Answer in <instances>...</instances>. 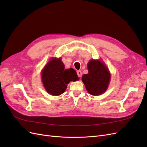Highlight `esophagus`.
<instances>
[{"mask_svg": "<svg viewBox=\"0 0 147 147\" xmlns=\"http://www.w3.org/2000/svg\"><path fill=\"white\" fill-rule=\"evenodd\" d=\"M77 73L78 77L79 78H81V77H82V74L81 71H80V70H78L77 72Z\"/></svg>", "mask_w": 147, "mask_h": 147, "instance_id": "1", "label": "esophagus"}]
</instances>
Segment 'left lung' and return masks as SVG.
I'll use <instances>...</instances> for the list:
<instances>
[{
    "label": "left lung",
    "instance_id": "left-lung-1",
    "mask_svg": "<svg viewBox=\"0 0 147 147\" xmlns=\"http://www.w3.org/2000/svg\"><path fill=\"white\" fill-rule=\"evenodd\" d=\"M88 74L82 76L88 92L93 96L104 92L108 88L110 74L106 65L99 60H91L88 64Z\"/></svg>",
    "mask_w": 147,
    "mask_h": 147
}]
</instances>
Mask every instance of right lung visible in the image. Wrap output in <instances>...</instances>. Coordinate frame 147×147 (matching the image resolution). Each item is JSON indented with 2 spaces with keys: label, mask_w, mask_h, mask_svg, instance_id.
I'll use <instances>...</instances> for the list:
<instances>
[{
  "label": "right lung",
  "mask_w": 147,
  "mask_h": 147,
  "mask_svg": "<svg viewBox=\"0 0 147 147\" xmlns=\"http://www.w3.org/2000/svg\"><path fill=\"white\" fill-rule=\"evenodd\" d=\"M61 58L52 59L42 71V82L47 91L53 96H59L65 91L70 81L79 79L74 69H64Z\"/></svg>",
  "instance_id": "right-lung-1"
}]
</instances>
